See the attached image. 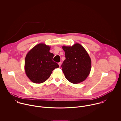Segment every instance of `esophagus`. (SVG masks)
Returning a JSON list of instances; mask_svg holds the SVG:
<instances>
[{
	"label": "esophagus",
	"mask_w": 121,
	"mask_h": 121,
	"mask_svg": "<svg viewBox=\"0 0 121 121\" xmlns=\"http://www.w3.org/2000/svg\"><path fill=\"white\" fill-rule=\"evenodd\" d=\"M61 64H62V62H59V63H58V65H59V66H61Z\"/></svg>",
	"instance_id": "1"
}]
</instances>
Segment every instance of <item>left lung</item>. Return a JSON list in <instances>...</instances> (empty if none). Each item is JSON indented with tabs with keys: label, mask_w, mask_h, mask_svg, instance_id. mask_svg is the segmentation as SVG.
<instances>
[{
	"label": "left lung",
	"mask_w": 121,
	"mask_h": 121,
	"mask_svg": "<svg viewBox=\"0 0 121 121\" xmlns=\"http://www.w3.org/2000/svg\"><path fill=\"white\" fill-rule=\"evenodd\" d=\"M62 48L65 52V59L61 67L66 79L75 84L84 81L91 71V60L88 54L79 44Z\"/></svg>",
	"instance_id": "8db88e82"
}]
</instances>
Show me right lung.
Wrapping results in <instances>:
<instances>
[{
  "label": "right lung",
  "instance_id": "right-lung-1",
  "mask_svg": "<svg viewBox=\"0 0 121 121\" xmlns=\"http://www.w3.org/2000/svg\"><path fill=\"white\" fill-rule=\"evenodd\" d=\"M50 48L44 44H39L26 56L25 72L33 83L40 84L45 82L52 71L59 67L58 64L53 61L54 54L49 52Z\"/></svg>",
  "mask_w": 121,
  "mask_h": 121
}]
</instances>
